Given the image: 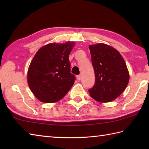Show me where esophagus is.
<instances>
[{
	"label": "esophagus",
	"mask_w": 149,
	"mask_h": 149,
	"mask_svg": "<svg viewBox=\"0 0 149 149\" xmlns=\"http://www.w3.org/2000/svg\"><path fill=\"white\" fill-rule=\"evenodd\" d=\"M77 79L78 80V81H80L81 80V76L80 75H77Z\"/></svg>",
	"instance_id": "obj_1"
}]
</instances>
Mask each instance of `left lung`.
Listing matches in <instances>:
<instances>
[{
  "mask_svg": "<svg viewBox=\"0 0 149 149\" xmlns=\"http://www.w3.org/2000/svg\"><path fill=\"white\" fill-rule=\"evenodd\" d=\"M89 47L95 74V84L89 90L90 96L100 102L112 101L129 83L127 65L120 52L109 45L98 43Z\"/></svg>",
  "mask_w": 149,
  "mask_h": 149,
  "instance_id": "8db88e82",
  "label": "left lung"
}]
</instances>
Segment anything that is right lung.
<instances>
[{
    "label": "right lung",
    "instance_id": "add662e5",
    "mask_svg": "<svg viewBox=\"0 0 149 149\" xmlns=\"http://www.w3.org/2000/svg\"><path fill=\"white\" fill-rule=\"evenodd\" d=\"M75 43H50L41 47L27 72L30 89L40 101L53 103L67 94L75 80L70 73L69 54Z\"/></svg>",
    "mask_w": 149,
    "mask_h": 149
}]
</instances>
